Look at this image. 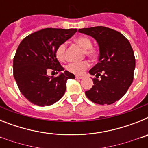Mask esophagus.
Wrapping results in <instances>:
<instances>
[{
    "label": "esophagus",
    "instance_id": "1",
    "mask_svg": "<svg viewBox=\"0 0 148 148\" xmlns=\"http://www.w3.org/2000/svg\"><path fill=\"white\" fill-rule=\"evenodd\" d=\"M83 78V76H79V75H76V76H75V78H76V79H82Z\"/></svg>",
    "mask_w": 148,
    "mask_h": 148
}]
</instances>
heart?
Listing matches in <instances>:
<instances>
[{
    "label": "heart",
    "mask_w": 148,
    "mask_h": 148,
    "mask_svg": "<svg viewBox=\"0 0 148 148\" xmlns=\"http://www.w3.org/2000/svg\"><path fill=\"white\" fill-rule=\"evenodd\" d=\"M75 42L84 49V54L90 58H93L96 55V49L92 47V41L87 36H79L75 39ZM66 44L62 43L58 46L56 50V56L57 59L60 61L65 60V53H66ZM90 66V63L87 61H82L80 62L70 63L66 66V70L70 73L75 75H82L84 72Z\"/></svg>",
    "instance_id": "b5f03b06"
}]
</instances>
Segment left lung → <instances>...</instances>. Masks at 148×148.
Listing matches in <instances>:
<instances>
[{"label":"left lung","mask_w":148,"mask_h":148,"mask_svg":"<svg viewBox=\"0 0 148 148\" xmlns=\"http://www.w3.org/2000/svg\"><path fill=\"white\" fill-rule=\"evenodd\" d=\"M78 32L94 38L99 47V62L89 71L95 75L93 85L86 95L95 104H113L125 95L133 81L136 59L131 45L122 34L108 27L83 28Z\"/></svg>","instance_id":"obj_1"}]
</instances>
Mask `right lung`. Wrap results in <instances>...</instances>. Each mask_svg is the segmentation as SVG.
Here are the masks:
<instances>
[{
	"mask_svg": "<svg viewBox=\"0 0 148 148\" xmlns=\"http://www.w3.org/2000/svg\"><path fill=\"white\" fill-rule=\"evenodd\" d=\"M77 29L46 28L23 38L13 59V75L21 92L35 105L49 106L62 97L66 81L75 78L65 70L57 77H49V69L64 70L56 56L58 46L71 38Z\"/></svg>",
	"mask_w": 148,
	"mask_h": 148,
	"instance_id": "add662e5",
	"label": "right lung"
}]
</instances>
